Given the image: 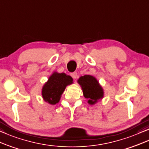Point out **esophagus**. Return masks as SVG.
Wrapping results in <instances>:
<instances>
[{"label": "esophagus", "mask_w": 149, "mask_h": 149, "mask_svg": "<svg viewBox=\"0 0 149 149\" xmlns=\"http://www.w3.org/2000/svg\"><path fill=\"white\" fill-rule=\"evenodd\" d=\"M71 77H72L73 78L76 79L77 77H78V74H77L76 71H75V72H73V73H71Z\"/></svg>", "instance_id": "esophagus-1"}]
</instances>
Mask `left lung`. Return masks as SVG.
Listing matches in <instances>:
<instances>
[{"instance_id": "left-lung-1", "label": "left lung", "mask_w": 149, "mask_h": 149, "mask_svg": "<svg viewBox=\"0 0 149 149\" xmlns=\"http://www.w3.org/2000/svg\"><path fill=\"white\" fill-rule=\"evenodd\" d=\"M82 87L83 95L90 105H94L104 97V90L97 79L90 75L81 76L78 80Z\"/></svg>"}]
</instances>
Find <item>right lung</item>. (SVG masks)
I'll list each match as a JSON object with an SVG mask.
<instances>
[{
    "label": "right lung",
    "mask_w": 149,
    "mask_h": 149,
    "mask_svg": "<svg viewBox=\"0 0 149 149\" xmlns=\"http://www.w3.org/2000/svg\"><path fill=\"white\" fill-rule=\"evenodd\" d=\"M73 83V78L64 73L54 72L45 83L41 95L45 102L55 105L60 101L61 97L67 85Z\"/></svg>",
    "instance_id": "obj_1"
}]
</instances>
